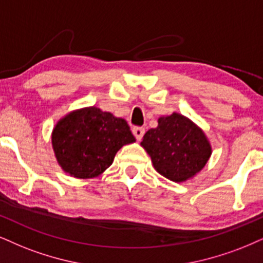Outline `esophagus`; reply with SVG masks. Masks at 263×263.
<instances>
[{
    "label": "esophagus",
    "instance_id": "obj_1",
    "mask_svg": "<svg viewBox=\"0 0 263 263\" xmlns=\"http://www.w3.org/2000/svg\"><path fill=\"white\" fill-rule=\"evenodd\" d=\"M144 133L145 129L142 128V126H134V128H133V134L137 138V140H141V138L144 137Z\"/></svg>",
    "mask_w": 263,
    "mask_h": 263
}]
</instances>
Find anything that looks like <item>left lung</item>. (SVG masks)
<instances>
[{"label":"left lung","mask_w":263,"mask_h":263,"mask_svg":"<svg viewBox=\"0 0 263 263\" xmlns=\"http://www.w3.org/2000/svg\"><path fill=\"white\" fill-rule=\"evenodd\" d=\"M140 145L150 155L155 170L176 183L195 177L212 154L202 129L177 112L160 117L157 128L145 133Z\"/></svg>","instance_id":"8db88e82"}]
</instances>
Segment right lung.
Masks as SVG:
<instances>
[{"instance_id":"add662e5","label":"right lung","mask_w":263,"mask_h":263,"mask_svg":"<svg viewBox=\"0 0 263 263\" xmlns=\"http://www.w3.org/2000/svg\"><path fill=\"white\" fill-rule=\"evenodd\" d=\"M51 140L61 168L74 178L89 179L102 174L119 148L135 138L124 119L91 106L61 118Z\"/></svg>"}]
</instances>
